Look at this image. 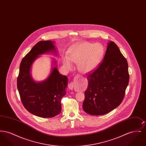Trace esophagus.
Here are the masks:
<instances>
[{"mask_svg": "<svg viewBox=\"0 0 146 146\" xmlns=\"http://www.w3.org/2000/svg\"><path fill=\"white\" fill-rule=\"evenodd\" d=\"M76 77H79V76H76ZM75 82H71L68 85V88L70 89V90H73L74 88H75Z\"/></svg>", "mask_w": 146, "mask_h": 146, "instance_id": "esophagus-1", "label": "esophagus"}]
</instances>
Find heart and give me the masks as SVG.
<instances>
[{"label":"heart","instance_id":"b5f03b06","mask_svg":"<svg viewBox=\"0 0 146 146\" xmlns=\"http://www.w3.org/2000/svg\"><path fill=\"white\" fill-rule=\"evenodd\" d=\"M104 54L103 45L100 43L84 42L78 44L70 50L69 58H64V66L68 70L73 68L70 61L78 63L79 71L88 73L96 69L102 62Z\"/></svg>","mask_w":146,"mask_h":146}]
</instances>
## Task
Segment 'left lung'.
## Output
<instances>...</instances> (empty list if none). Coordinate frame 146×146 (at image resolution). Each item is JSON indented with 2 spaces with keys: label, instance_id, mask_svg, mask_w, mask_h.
<instances>
[{
  "label": "left lung",
  "instance_id": "obj_1",
  "mask_svg": "<svg viewBox=\"0 0 146 146\" xmlns=\"http://www.w3.org/2000/svg\"><path fill=\"white\" fill-rule=\"evenodd\" d=\"M84 111L92 115L111 111L121 103L129 81L128 64L118 46L107 44L103 62L87 77Z\"/></svg>",
  "mask_w": 146,
  "mask_h": 146
}]
</instances>
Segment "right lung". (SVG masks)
<instances>
[{
    "label": "right lung",
    "instance_id": "right-lung-1",
    "mask_svg": "<svg viewBox=\"0 0 146 146\" xmlns=\"http://www.w3.org/2000/svg\"><path fill=\"white\" fill-rule=\"evenodd\" d=\"M55 42L40 41L37 42L21 61L17 77V89L21 102L31 113L42 118H52L61 111V99L66 94L68 78L61 74L55 66L49 76L37 82L31 74L32 64L40 55L52 52L57 55Z\"/></svg>",
    "mask_w": 146,
    "mask_h": 146
}]
</instances>
